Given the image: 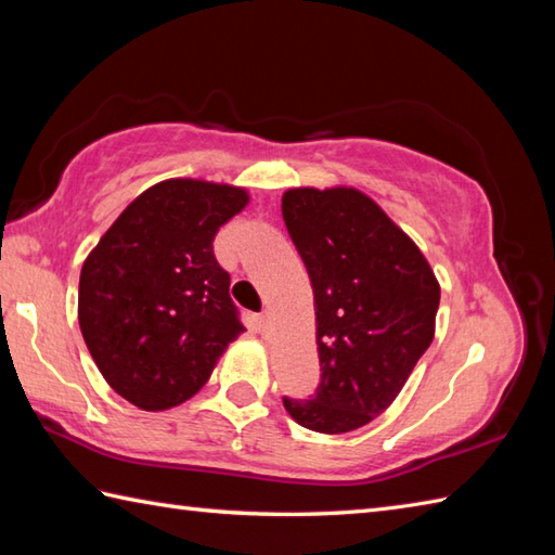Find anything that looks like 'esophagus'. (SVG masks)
Here are the masks:
<instances>
[{"label": "esophagus", "instance_id": "esophagus-1", "mask_svg": "<svg viewBox=\"0 0 555 555\" xmlns=\"http://www.w3.org/2000/svg\"><path fill=\"white\" fill-rule=\"evenodd\" d=\"M257 326H259V328H262V332H264V328L269 326V314H267V312H262V314H259V317H257Z\"/></svg>", "mask_w": 555, "mask_h": 555}]
</instances>
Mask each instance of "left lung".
<instances>
[{"label":"left lung","instance_id":"1","mask_svg":"<svg viewBox=\"0 0 555 555\" xmlns=\"http://www.w3.org/2000/svg\"><path fill=\"white\" fill-rule=\"evenodd\" d=\"M312 281L322 382L284 396L305 429L344 434L393 403L427 352L441 291L420 247L352 188H293L281 199Z\"/></svg>","mask_w":555,"mask_h":555}]
</instances>
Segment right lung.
I'll use <instances>...</instances> for the list:
<instances>
[{
    "mask_svg": "<svg viewBox=\"0 0 555 555\" xmlns=\"http://www.w3.org/2000/svg\"><path fill=\"white\" fill-rule=\"evenodd\" d=\"M247 205L243 188L171 179L147 188L80 271L78 322L102 376L128 403L193 398L245 332L215 235Z\"/></svg>",
    "mask_w": 555,
    "mask_h": 555,
    "instance_id": "right-lung-1",
    "label": "right lung"
}]
</instances>
